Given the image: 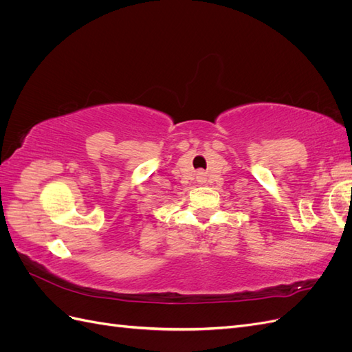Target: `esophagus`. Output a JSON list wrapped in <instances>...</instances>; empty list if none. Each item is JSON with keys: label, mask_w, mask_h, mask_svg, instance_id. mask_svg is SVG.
Listing matches in <instances>:
<instances>
[{"label": "esophagus", "mask_w": 352, "mask_h": 352, "mask_svg": "<svg viewBox=\"0 0 352 352\" xmlns=\"http://www.w3.org/2000/svg\"><path fill=\"white\" fill-rule=\"evenodd\" d=\"M198 176H199V177H201V176H202V173H199V175H198Z\"/></svg>", "instance_id": "1"}]
</instances>
